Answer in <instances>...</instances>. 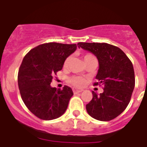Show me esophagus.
Wrapping results in <instances>:
<instances>
[{
	"mask_svg": "<svg viewBox=\"0 0 147 147\" xmlns=\"http://www.w3.org/2000/svg\"><path fill=\"white\" fill-rule=\"evenodd\" d=\"M82 89H76V88H74L73 89L74 94H78V93H80V92H82Z\"/></svg>",
	"mask_w": 147,
	"mask_h": 147,
	"instance_id": "esophagus-1",
	"label": "esophagus"
}]
</instances>
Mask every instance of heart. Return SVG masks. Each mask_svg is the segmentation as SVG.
Segmentation results:
<instances>
[{
	"instance_id": "heart-1",
	"label": "heart",
	"mask_w": 147,
	"mask_h": 147,
	"mask_svg": "<svg viewBox=\"0 0 147 147\" xmlns=\"http://www.w3.org/2000/svg\"><path fill=\"white\" fill-rule=\"evenodd\" d=\"M93 55H91V54H86V55H84V60H86L88 59H89L90 57H92ZM69 58H67L65 60L64 62V67H66L69 64ZM69 82L71 83V85H74V86H76V87H82L83 85H85V82H86V80H85V78L82 77V76H73V77H71L69 79Z\"/></svg>"
}]
</instances>
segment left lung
<instances>
[{"label":"left lung","mask_w":147,"mask_h":147,"mask_svg":"<svg viewBox=\"0 0 147 147\" xmlns=\"http://www.w3.org/2000/svg\"><path fill=\"white\" fill-rule=\"evenodd\" d=\"M78 47L97 57L99 69L94 85H103L104 92L93 98L86 110L90 116L109 121L120 115L127 107L135 86L134 70L131 61L120 48L98 42H78Z\"/></svg>","instance_id":"left-lung-1"}]
</instances>
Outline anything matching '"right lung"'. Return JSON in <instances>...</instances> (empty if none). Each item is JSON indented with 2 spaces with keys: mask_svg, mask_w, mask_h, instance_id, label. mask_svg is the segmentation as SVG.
<instances>
[{
  "mask_svg": "<svg viewBox=\"0 0 147 147\" xmlns=\"http://www.w3.org/2000/svg\"><path fill=\"white\" fill-rule=\"evenodd\" d=\"M76 44L48 42L31 49L18 71V86L22 100L35 116L50 121L62 116L73 95L70 87H51L54 75L62 70L65 60L76 51Z\"/></svg>",
  "mask_w": 147,
  "mask_h": 147,
  "instance_id": "1",
  "label": "right lung"
}]
</instances>
